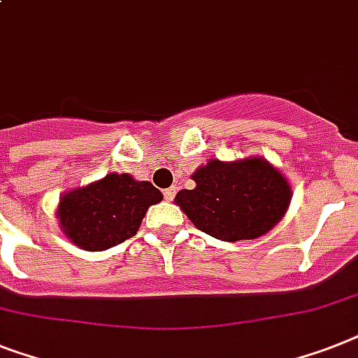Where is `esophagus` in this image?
I'll return each instance as SVG.
<instances>
[{"label": "esophagus", "mask_w": 358, "mask_h": 358, "mask_svg": "<svg viewBox=\"0 0 358 358\" xmlns=\"http://www.w3.org/2000/svg\"><path fill=\"white\" fill-rule=\"evenodd\" d=\"M164 194H165V200H173V199H174V194H176V187L165 189Z\"/></svg>", "instance_id": "obj_1"}]
</instances>
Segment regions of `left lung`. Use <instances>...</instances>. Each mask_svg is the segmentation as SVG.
<instances>
[{"label": "left lung", "mask_w": 358, "mask_h": 358, "mask_svg": "<svg viewBox=\"0 0 358 358\" xmlns=\"http://www.w3.org/2000/svg\"><path fill=\"white\" fill-rule=\"evenodd\" d=\"M191 178L194 187L178 191L174 202L194 228L226 243L266 235L292 199L289 180L261 156L234 162L213 158Z\"/></svg>", "instance_id": "left-lung-1"}]
</instances>
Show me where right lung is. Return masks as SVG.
<instances>
[{
  "label": "right lung",
  "instance_id": "add662e5",
  "mask_svg": "<svg viewBox=\"0 0 358 358\" xmlns=\"http://www.w3.org/2000/svg\"><path fill=\"white\" fill-rule=\"evenodd\" d=\"M164 199L150 182H139L129 173H108L92 184L60 196L58 226L75 246L103 252L138 234L150 206Z\"/></svg>",
  "mask_w": 358,
  "mask_h": 358
}]
</instances>
